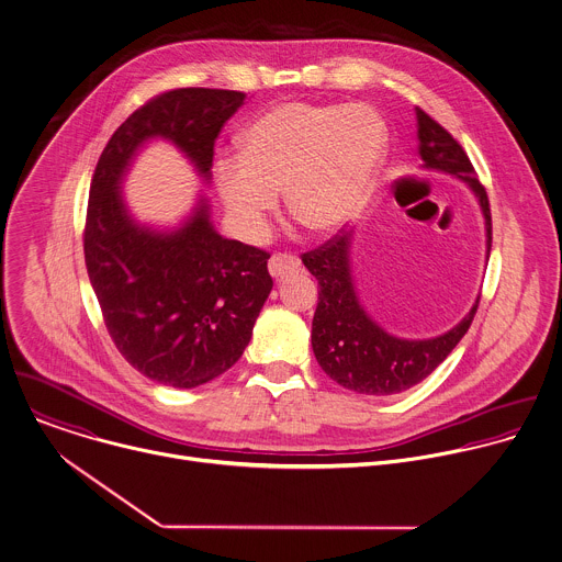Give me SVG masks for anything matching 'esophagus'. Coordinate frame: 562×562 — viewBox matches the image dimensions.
Listing matches in <instances>:
<instances>
[{
	"label": "esophagus",
	"instance_id": "esophagus-1",
	"mask_svg": "<svg viewBox=\"0 0 562 562\" xmlns=\"http://www.w3.org/2000/svg\"><path fill=\"white\" fill-rule=\"evenodd\" d=\"M300 267V258L297 256H293V254H273L271 258H269V273L273 276V278H282V276H286V273H293L295 269Z\"/></svg>",
	"mask_w": 562,
	"mask_h": 562
}]
</instances>
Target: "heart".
Instances as JSON below:
<instances>
[{
    "mask_svg": "<svg viewBox=\"0 0 562 562\" xmlns=\"http://www.w3.org/2000/svg\"><path fill=\"white\" fill-rule=\"evenodd\" d=\"M387 146L383 117L366 104L280 102L240 135V155L214 166L234 225L258 238L278 207L315 234L348 225L368 203Z\"/></svg>",
    "mask_w": 562,
    "mask_h": 562,
    "instance_id": "heart-1",
    "label": "heart"
}]
</instances>
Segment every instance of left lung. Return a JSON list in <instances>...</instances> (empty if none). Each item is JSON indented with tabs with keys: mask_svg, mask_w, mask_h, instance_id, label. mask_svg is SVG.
<instances>
[{
	"mask_svg": "<svg viewBox=\"0 0 562 562\" xmlns=\"http://www.w3.org/2000/svg\"><path fill=\"white\" fill-rule=\"evenodd\" d=\"M418 117V153L427 168L445 170L464 179L480 199L486 218V245L491 256L493 218L486 188L460 146V142L438 124L429 113L416 106ZM350 234L337 232L317 249L302 254V262L319 282V302L313 317V352L322 370L357 394L392 396L425 381L460 344L473 324L480 297L471 313L449 333L407 341L387 335L376 326L359 304L350 262Z\"/></svg>",
	"mask_w": 562,
	"mask_h": 562,
	"instance_id": "obj_1",
	"label": "left lung"
}]
</instances>
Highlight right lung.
Masks as SVG:
<instances>
[{
    "label": "right lung",
    "instance_id": "right-lung-1",
    "mask_svg": "<svg viewBox=\"0 0 562 562\" xmlns=\"http://www.w3.org/2000/svg\"><path fill=\"white\" fill-rule=\"evenodd\" d=\"M245 98L205 87L150 98L115 128L91 177L82 232L89 282L117 352L159 385L190 390L240 359L273 286L269 251L216 234L205 203L177 232L139 227L120 181L150 137L172 139L207 179L214 142Z\"/></svg>",
    "mask_w": 562,
    "mask_h": 562
}]
</instances>
